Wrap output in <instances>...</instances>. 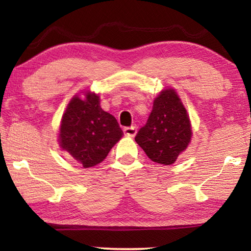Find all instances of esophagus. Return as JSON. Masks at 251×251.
<instances>
[{"mask_svg": "<svg viewBox=\"0 0 251 251\" xmlns=\"http://www.w3.org/2000/svg\"><path fill=\"white\" fill-rule=\"evenodd\" d=\"M136 133H137V128H136V127H134V126L125 127V128H124V134L126 136H128V137H134Z\"/></svg>", "mask_w": 251, "mask_h": 251, "instance_id": "34e87169", "label": "esophagus"}]
</instances>
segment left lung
<instances>
[{"label": "left lung", "instance_id": "8db88e82", "mask_svg": "<svg viewBox=\"0 0 251 251\" xmlns=\"http://www.w3.org/2000/svg\"><path fill=\"white\" fill-rule=\"evenodd\" d=\"M189 116L175 90L167 88L154 100L152 110L135 141L155 163L172 165L192 139Z\"/></svg>", "mask_w": 251, "mask_h": 251}]
</instances>
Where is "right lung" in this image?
Here are the masks:
<instances>
[{
	"label": "right lung",
	"instance_id": "1",
	"mask_svg": "<svg viewBox=\"0 0 251 251\" xmlns=\"http://www.w3.org/2000/svg\"><path fill=\"white\" fill-rule=\"evenodd\" d=\"M84 95L85 99L74 96L67 105L58 142L63 151L88 168L106 158L123 130L116 118L100 108L99 95L91 92Z\"/></svg>",
	"mask_w": 251,
	"mask_h": 251
}]
</instances>
